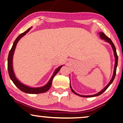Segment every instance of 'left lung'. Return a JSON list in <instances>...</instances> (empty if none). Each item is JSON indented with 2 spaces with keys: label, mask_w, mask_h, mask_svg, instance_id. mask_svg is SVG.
Returning <instances> with one entry per match:
<instances>
[{
  "label": "left lung",
  "mask_w": 123,
  "mask_h": 123,
  "mask_svg": "<svg viewBox=\"0 0 123 123\" xmlns=\"http://www.w3.org/2000/svg\"><path fill=\"white\" fill-rule=\"evenodd\" d=\"M98 34H99V35H100V38H101L102 40H105V42H107V43H110V44L111 45V47H112V50H113V51H114V57H115V65H114L113 74H112V78H111V79L110 81L109 82V83L107 84V85L106 86L104 87V88L102 89L101 91H100V92H98V93L95 94V95H80V94L76 93V92H75L73 90V88H72L71 84H70V89H71L72 91L75 94V95L80 96V97H92L98 96L101 95V94L103 93L104 92H105V91L106 90V89L108 88L109 86H110V85L112 83V82H113L114 78H115V75H116V71H117V61H118V57H117V50H116V48L115 47V45H114L113 43H112L111 40V39H110V38L107 37L106 36V35L104 34L103 32H100L98 33Z\"/></svg>",
  "instance_id": "8db88e82"
}]
</instances>
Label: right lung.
<instances>
[{
	"label": "right lung",
	"instance_id": "1",
	"mask_svg": "<svg viewBox=\"0 0 123 123\" xmlns=\"http://www.w3.org/2000/svg\"><path fill=\"white\" fill-rule=\"evenodd\" d=\"M32 27L31 28H28L26 31H25V32H23L19 35L17 37V38H16L14 43H13V46L12 47L11 50H10L9 55H8V73H9L10 78L11 79V80H12L13 83L20 90L23 92L27 93H30V94H38V93H44L48 91L49 90L50 87L52 85V81L54 77L55 76V75L58 73V72L59 71L60 69L63 65H60L59 67H58L56 69L54 70V73L51 77V78L49 80L48 83L46 85L43 86L42 87H32L30 86H28L27 85H25L22 83L21 81H19V80H18V78H17L16 75H15L14 70H13V55H14L15 49H16L17 44L18 43V41H19V40L21 38L25 36L27 33L28 32Z\"/></svg>",
	"mask_w": 123,
	"mask_h": 123
}]
</instances>
